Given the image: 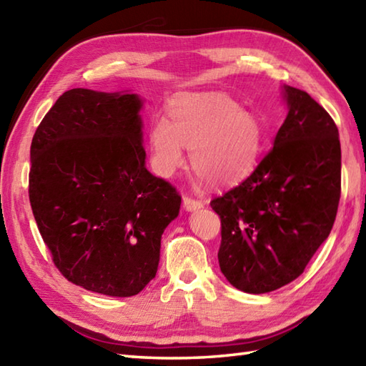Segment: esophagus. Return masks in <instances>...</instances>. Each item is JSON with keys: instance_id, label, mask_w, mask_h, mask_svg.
I'll list each match as a JSON object with an SVG mask.
<instances>
[{"instance_id": "1", "label": "esophagus", "mask_w": 366, "mask_h": 366, "mask_svg": "<svg viewBox=\"0 0 366 366\" xmlns=\"http://www.w3.org/2000/svg\"><path fill=\"white\" fill-rule=\"evenodd\" d=\"M182 203H184V207L187 209V211H197V209L203 207V201L198 199V198H193L190 195H184Z\"/></svg>"}]
</instances>
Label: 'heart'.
<instances>
[{"instance_id":"obj_1","label":"heart","mask_w":366,"mask_h":366,"mask_svg":"<svg viewBox=\"0 0 366 366\" xmlns=\"http://www.w3.org/2000/svg\"><path fill=\"white\" fill-rule=\"evenodd\" d=\"M168 118L149 127L151 165L162 177H171L185 163L189 147L193 171L214 187L237 184L252 173L264 143L259 119L223 94L185 96L168 107Z\"/></svg>"}]
</instances>
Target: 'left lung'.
Returning <instances> with one entry per match:
<instances>
[{"label": "left lung", "mask_w": 366, "mask_h": 366, "mask_svg": "<svg viewBox=\"0 0 366 366\" xmlns=\"http://www.w3.org/2000/svg\"><path fill=\"white\" fill-rule=\"evenodd\" d=\"M274 147L237 187L211 201L222 222L219 262L237 290L275 291L303 274L329 237L341 195L337 124L308 92L285 86Z\"/></svg>", "instance_id": "left-lung-1"}]
</instances>
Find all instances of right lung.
<instances>
[{
    "mask_svg": "<svg viewBox=\"0 0 366 366\" xmlns=\"http://www.w3.org/2000/svg\"><path fill=\"white\" fill-rule=\"evenodd\" d=\"M137 94L66 91L31 143L29 203L56 269L84 290L130 297L157 274L181 195L144 167Z\"/></svg>",
    "mask_w": 366,
    "mask_h": 366,
    "instance_id": "right-lung-1",
    "label": "right lung"
}]
</instances>
